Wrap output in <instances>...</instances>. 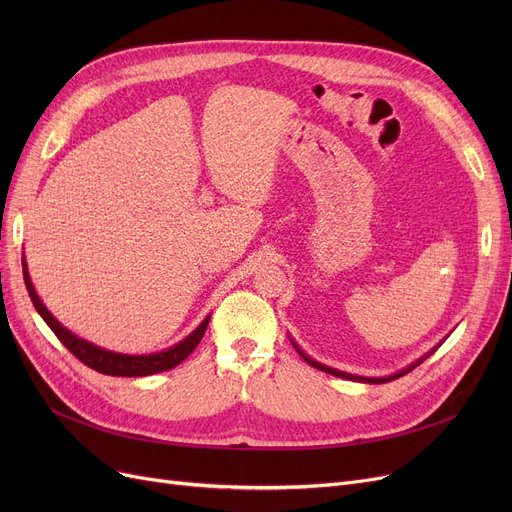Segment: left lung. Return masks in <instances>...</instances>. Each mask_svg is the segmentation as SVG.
Listing matches in <instances>:
<instances>
[{"instance_id": "obj_1", "label": "left lung", "mask_w": 512, "mask_h": 512, "mask_svg": "<svg viewBox=\"0 0 512 512\" xmlns=\"http://www.w3.org/2000/svg\"><path fill=\"white\" fill-rule=\"evenodd\" d=\"M294 344V342H292ZM294 348H297V353L311 365V367H315V369H319V371H326V373H330V375H336V378H344V380H353V382H363V384H386V382H392V380H396V378H402V375L405 373H409V371H413L417 365H421L429 355H425V357H421L419 361H415V363H411L407 369H400L398 373H392V375H388V378H363V375H353V373H346V371H338V369H334V367H328V365H321V363H317V361H313L311 357H307L301 348L294 344ZM436 351V348H434ZM432 351V353H434Z\"/></svg>"}]
</instances>
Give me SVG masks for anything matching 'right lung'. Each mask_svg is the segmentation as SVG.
I'll return each instance as SVG.
<instances>
[{
    "label": "right lung",
    "mask_w": 512,
    "mask_h": 512,
    "mask_svg": "<svg viewBox=\"0 0 512 512\" xmlns=\"http://www.w3.org/2000/svg\"><path fill=\"white\" fill-rule=\"evenodd\" d=\"M22 274H24V284L26 290H29V297L37 309V313L45 319V324L53 330L60 338V342L68 348V351L80 361L85 363L87 367L105 373V375H118V378H143V375H153V373H161L168 371L176 365H180L188 355H191L197 344L201 342L207 324H209V315L201 321V326L197 330H193V334H188L184 340H180L178 344H174L168 351L161 353H153V355H122V353H114V351H105V348L87 342L83 338H78L76 334H72L70 330H66L60 321L53 317L47 307L41 303V299L37 297L35 286L31 282L29 276V267H26V261H22Z\"/></svg>",
    "instance_id": "obj_1"
}]
</instances>
